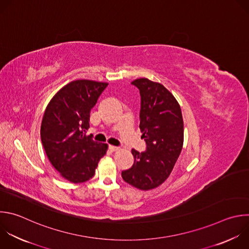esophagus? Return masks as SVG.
I'll use <instances>...</instances> for the list:
<instances>
[{
    "instance_id": "34e87169",
    "label": "esophagus",
    "mask_w": 249,
    "mask_h": 249,
    "mask_svg": "<svg viewBox=\"0 0 249 249\" xmlns=\"http://www.w3.org/2000/svg\"><path fill=\"white\" fill-rule=\"evenodd\" d=\"M108 147H109V149H110L111 151H115V150H118V149H119V147H118V146H115V145H109Z\"/></svg>"
}]
</instances>
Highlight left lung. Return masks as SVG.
Masks as SVG:
<instances>
[{"label": "left lung", "mask_w": 249, "mask_h": 249, "mask_svg": "<svg viewBox=\"0 0 249 249\" xmlns=\"http://www.w3.org/2000/svg\"><path fill=\"white\" fill-rule=\"evenodd\" d=\"M131 84L140 91V129L146 149H132L134 164L121 176L129 185L147 191L161 185L172 172L183 147L184 122L178 102L163 85L146 78Z\"/></svg>", "instance_id": "1"}]
</instances>
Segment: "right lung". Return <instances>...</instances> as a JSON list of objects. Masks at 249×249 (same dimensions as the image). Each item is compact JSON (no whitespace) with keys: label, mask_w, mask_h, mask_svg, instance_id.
<instances>
[{"label":"right lung","mask_w":249,"mask_h":249,"mask_svg":"<svg viewBox=\"0 0 249 249\" xmlns=\"http://www.w3.org/2000/svg\"><path fill=\"white\" fill-rule=\"evenodd\" d=\"M107 83L76 80L61 88L49 103L41 124L46 154L60 175L71 183H83L94 175L107 143L87 136L90 111Z\"/></svg>","instance_id":"add662e5"}]
</instances>
